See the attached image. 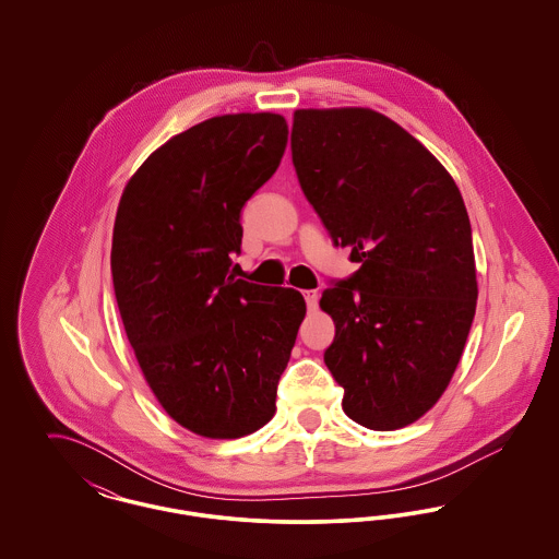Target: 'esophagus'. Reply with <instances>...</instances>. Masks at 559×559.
Masks as SVG:
<instances>
[{
    "label": "esophagus",
    "instance_id": "1",
    "mask_svg": "<svg viewBox=\"0 0 559 559\" xmlns=\"http://www.w3.org/2000/svg\"><path fill=\"white\" fill-rule=\"evenodd\" d=\"M304 297H306L308 310H314V308H317V304H319V292H314V289H310V292H304Z\"/></svg>",
    "mask_w": 559,
    "mask_h": 559
}]
</instances>
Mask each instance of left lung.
I'll use <instances>...</instances> for the list:
<instances>
[{"instance_id": "left-lung-1", "label": "left lung", "mask_w": 559, "mask_h": 559, "mask_svg": "<svg viewBox=\"0 0 559 559\" xmlns=\"http://www.w3.org/2000/svg\"><path fill=\"white\" fill-rule=\"evenodd\" d=\"M292 153L306 199L360 264L320 297L344 413L374 431L415 424L449 388L476 314L463 197L417 138L372 108L295 110Z\"/></svg>"}]
</instances>
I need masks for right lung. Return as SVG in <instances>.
<instances>
[{
    "instance_id": "add662e5",
    "label": "right lung",
    "mask_w": 559,
    "mask_h": 559,
    "mask_svg": "<svg viewBox=\"0 0 559 559\" xmlns=\"http://www.w3.org/2000/svg\"><path fill=\"white\" fill-rule=\"evenodd\" d=\"M276 112L212 117L169 138L123 188L110 247L119 314L142 374L188 431L266 426L306 317L301 293L235 278L240 210L287 146Z\"/></svg>"
}]
</instances>
